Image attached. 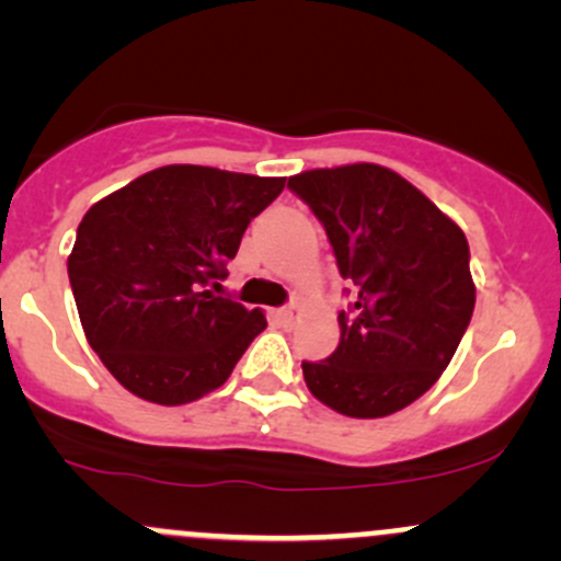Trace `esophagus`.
<instances>
[{
    "label": "esophagus",
    "instance_id": "34e87169",
    "mask_svg": "<svg viewBox=\"0 0 561 561\" xmlns=\"http://www.w3.org/2000/svg\"><path fill=\"white\" fill-rule=\"evenodd\" d=\"M304 317V304L293 301L290 307H282L276 309V320L282 322V325H293V322H298Z\"/></svg>",
    "mask_w": 561,
    "mask_h": 561
}]
</instances>
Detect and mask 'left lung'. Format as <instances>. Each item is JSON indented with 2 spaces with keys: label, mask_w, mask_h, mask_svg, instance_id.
Listing matches in <instances>:
<instances>
[{
  "label": "left lung",
  "mask_w": 561,
  "mask_h": 561,
  "mask_svg": "<svg viewBox=\"0 0 561 561\" xmlns=\"http://www.w3.org/2000/svg\"><path fill=\"white\" fill-rule=\"evenodd\" d=\"M325 228L353 304L339 347L304 360L314 399L350 417H386L439 380L472 320L467 236L390 168L355 162L290 175Z\"/></svg>",
  "instance_id": "8db88e82"
}]
</instances>
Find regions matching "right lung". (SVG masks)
I'll return each mask as SVG.
<instances>
[{
	"label": "right lung",
	"mask_w": 561,
	"mask_h": 561,
	"mask_svg": "<svg viewBox=\"0 0 561 561\" xmlns=\"http://www.w3.org/2000/svg\"><path fill=\"white\" fill-rule=\"evenodd\" d=\"M282 190L285 179L165 165L83 214L67 257L72 296L89 344L129 393L179 407L228 380L265 314L210 287Z\"/></svg>",
	"instance_id": "1"
}]
</instances>
